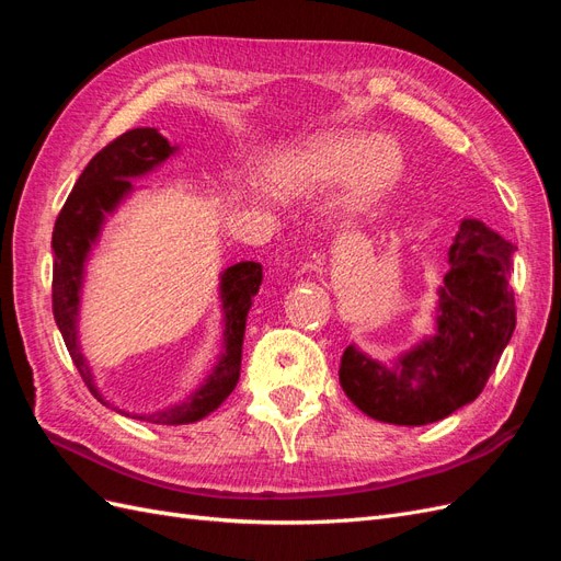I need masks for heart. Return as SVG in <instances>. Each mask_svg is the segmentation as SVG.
<instances>
[{"label": "heart", "mask_w": 561, "mask_h": 561, "mask_svg": "<svg viewBox=\"0 0 561 561\" xmlns=\"http://www.w3.org/2000/svg\"><path fill=\"white\" fill-rule=\"evenodd\" d=\"M404 173V151L396 138L363 130H330L309 140L278 165L283 186L325 190L344 182L351 208L377 206L396 190Z\"/></svg>", "instance_id": "obj_1"}]
</instances>
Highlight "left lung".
I'll list each match as a JSON object with an SVG mask.
<instances>
[{
	"instance_id": "obj_1",
	"label": "left lung",
	"mask_w": 561,
	"mask_h": 561,
	"mask_svg": "<svg viewBox=\"0 0 561 561\" xmlns=\"http://www.w3.org/2000/svg\"><path fill=\"white\" fill-rule=\"evenodd\" d=\"M515 250L480 219H461L437 287L433 334L388 365L346 346L339 383L348 400L377 421L426 426L478 398L515 332L507 285Z\"/></svg>"
}]
</instances>
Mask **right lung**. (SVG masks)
I'll use <instances>...</instances> for the list:
<instances>
[{
    "instance_id": "obj_1",
    "label": "right lung",
    "mask_w": 561,
    "mask_h": 561,
    "mask_svg": "<svg viewBox=\"0 0 561 561\" xmlns=\"http://www.w3.org/2000/svg\"><path fill=\"white\" fill-rule=\"evenodd\" d=\"M180 151L178 145L157 128H133L122 138L110 142L103 151L89 161L79 175L72 194L67 196L65 206L54 227V318L79 369L81 379L87 381L91 393L112 407L118 414L140 419L161 426H184L206 419L222 404L241 377V353L245 336V320L252 307V299L262 285V264L239 262L219 274V309H222V351H219L208 377L190 398L175 402L163 410L147 414H135L118 410L100 393L93 369L79 342V311L83 280L93 248L100 243L107 217H112L122 203L135 192L133 180L145 178L157 171L168 159Z\"/></svg>"
}]
</instances>
